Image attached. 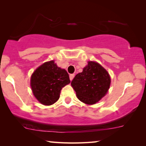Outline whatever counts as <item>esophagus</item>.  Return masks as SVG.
Masks as SVG:
<instances>
[{
  "label": "esophagus",
  "mask_w": 146,
  "mask_h": 146,
  "mask_svg": "<svg viewBox=\"0 0 146 146\" xmlns=\"http://www.w3.org/2000/svg\"><path fill=\"white\" fill-rule=\"evenodd\" d=\"M74 77H75V74H71V75H69V79H70V80H71V81L73 79Z\"/></svg>",
  "instance_id": "34e87169"
}]
</instances>
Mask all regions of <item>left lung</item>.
Wrapping results in <instances>:
<instances>
[{
	"instance_id": "8db88e82",
	"label": "left lung",
	"mask_w": 146,
	"mask_h": 146,
	"mask_svg": "<svg viewBox=\"0 0 146 146\" xmlns=\"http://www.w3.org/2000/svg\"><path fill=\"white\" fill-rule=\"evenodd\" d=\"M110 83L108 71L98 63L90 61L82 72L76 75L71 84L80 101L92 105L106 94Z\"/></svg>"
}]
</instances>
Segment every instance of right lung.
Instances as JSON below:
<instances>
[{
    "mask_svg": "<svg viewBox=\"0 0 146 146\" xmlns=\"http://www.w3.org/2000/svg\"><path fill=\"white\" fill-rule=\"evenodd\" d=\"M69 83L68 73L64 69L58 67L54 60L39 66L31 77L35 97L45 106H50L57 102L62 88Z\"/></svg>",
    "mask_w": 146,
    "mask_h": 146,
    "instance_id": "obj_1",
    "label": "right lung"
}]
</instances>
